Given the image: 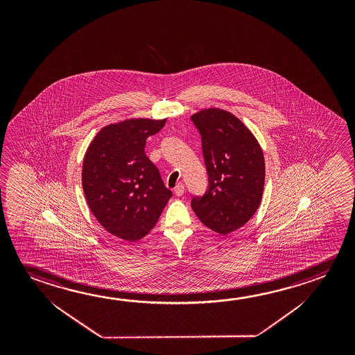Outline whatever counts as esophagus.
Instances as JSON below:
<instances>
[{"label": "esophagus", "mask_w": 355, "mask_h": 355, "mask_svg": "<svg viewBox=\"0 0 355 355\" xmlns=\"http://www.w3.org/2000/svg\"><path fill=\"white\" fill-rule=\"evenodd\" d=\"M175 194L177 197H182L184 194V186L182 183H178L175 188Z\"/></svg>", "instance_id": "obj_1"}]
</instances>
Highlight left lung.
Returning a JSON list of instances; mask_svg holds the SVG:
<instances>
[{
	"instance_id": "left-lung-1",
	"label": "left lung",
	"mask_w": 355,
	"mask_h": 355,
	"mask_svg": "<svg viewBox=\"0 0 355 355\" xmlns=\"http://www.w3.org/2000/svg\"><path fill=\"white\" fill-rule=\"evenodd\" d=\"M191 120L202 137L209 184L191 205L205 227L227 235L250 220L260 205L263 153L250 130L227 111L205 109Z\"/></svg>"
}]
</instances>
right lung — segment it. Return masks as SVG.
<instances>
[{"label":"right lung","instance_id":"1","mask_svg":"<svg viewBox=\"0 0 355 355\" xmlns=\"http://www.w3.org/2000/svg\"><path fill=\"white\" fill-rule=\"evenodd\" d=\"M164 123L166 119H132L107 125L85 153L82 183L87 205L117 238H144L172 197L145 153L147 137L157 134Z\"/></svg>","mask_w":355,"mask_h":355}]
</instances>
